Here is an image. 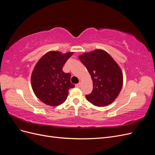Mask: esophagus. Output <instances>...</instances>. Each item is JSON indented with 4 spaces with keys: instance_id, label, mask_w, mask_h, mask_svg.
<instances>
[{
    "instance_id": "obj_1",
    "label": "esophagus",
    "mask_w": 155,
    "mask_h": 155,
    "mask_svg": "<svg viewBox=\"0 0 155 155\" xmlns=\"http://www.w3.org/2000/svg\"><path fill=\"white\" fill-rule=\"evenodd\" d=\"M80 85H81V83H79L76 84V87L77 88H79V87H80Z\"/></svg>"
}]
</instances>
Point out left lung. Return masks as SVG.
<instances>
[{"mask_svg": "<svg viewBox=\"0 0 155 155\" xmlns=\"http://www.w3.org/2000/svg\"><path fill=\"white\" fill-rule=\"evenodd\" d=\"M91 74L92 91L85 95L87 100L97 107L113 102L123 85V74L119 66L106 51L96 50L79 57Z\"/></svg>", "mask_w": 155, "mask_h": 155, "instance_id": "obj_1", "label": "left lung"}]
</instances>
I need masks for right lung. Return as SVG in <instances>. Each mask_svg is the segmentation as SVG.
<instances>
[{
    "label": "right lung",
    "instance_id": "add662e5",
    "mask_svg": "<svg viewBox=\"0 0 155 155\" xmlns=\"http://www.w3.org/2000/svg\"><path fill=\"white\" fill-rule=\"evenodd\" d=\"M73 52L62 54L50 51L36 64L31 74V86L35 96L44 104L58 106L66 100L70 88L71 74L63 71V65Z\"/></svg>",
    "mask_w": 155,
    "mask_h": 155
}]
</instances>
